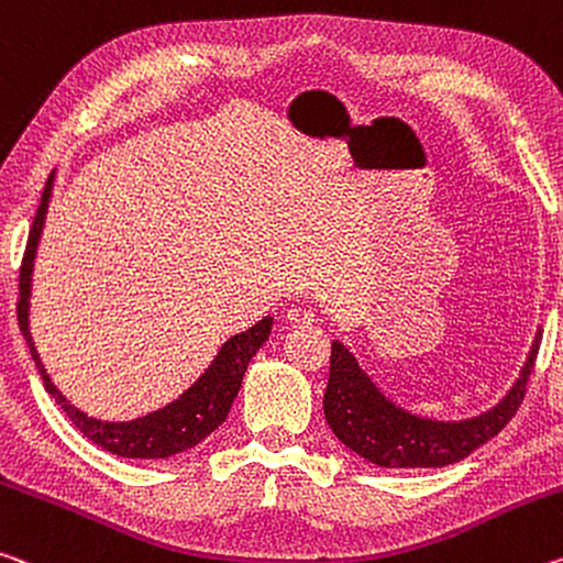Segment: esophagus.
I'll use <instances>...</instances> for the list:
<instances>
[{"label":"esophagus","mask_w":563,"mask_h":563,"mask_svg":"<svg viewBox=\"0 0 563 563\" xmlns=\"http://www.w3.org/2000/svg\"><path fill=\"white\" fill-rule=\"evenodd\" d=\"M285 320H288V323H292V325H310V323H316V313L313 310H306V308H300V306H296V308H290L288 313H285Z\"/></svg>","instance_id":"1"}]
</instances>
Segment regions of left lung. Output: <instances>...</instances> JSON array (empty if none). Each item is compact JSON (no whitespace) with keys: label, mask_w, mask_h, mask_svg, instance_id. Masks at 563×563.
<instances>
[{"label":"left lung","mask_w":563,"mask_h":563,"mask_svg":"<svg viewBox=\"0 0 563 563\" xmlns=\"http://www.w3.org/2000/svg\"><path fill=\"white\" fill-rule=\"evenodd\" d=\"M541 333L531 347L521 378L501 404L471 421L441 423L396 408L341 343L330 345V378L323 398L325 421L347 449L383 468H441L466 459L494 439L519 410L537 363Z\"/></svg>","instance_id":"obj_1"}]
</instances>
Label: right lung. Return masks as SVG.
<instances>
[{"label":"right lung","instance_id":"add662e5","mask_svg":"<svg viewBox=\"0 0 563 563\" xmlns=\"http://www.w3.org/2000/svg\"><path fill=\"white\" fill-rule=\"evenodd\" d=\"M49 190L52 175L47 185H44L42 202L30 228V238H26V247L20 265V300H16V320H20V328L26 338V345H30V353L34 358V365H37L44 388H47V394L55 398L59 408L69 416V421L79 428V433H85L89 441L102 445L104 451L118 453V456L167 459L180 451L192 449V445H198L205 435H210L228 418V410L238 396L250 358H253L257 347H261L267 341V335H271L273 318H263L261 323H255L253 328L245 330V333L230 338L218 353L216 363L205 371V376L167 408L155 410V413L137 418V421L130 423H102L97 421V418L85 416L82 410H77L69 404V400L59 394L55 383L49 380L37 351H34L30 323H26V298H30L32 261L42 233L44 212H47Z\"/></svg>","mask_w":563,"mask_h":563}]
</instances>
